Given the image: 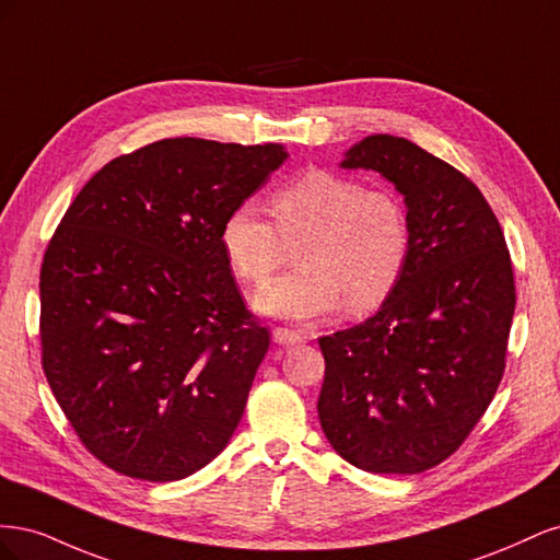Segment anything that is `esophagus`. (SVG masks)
Instances as JSON below:
<instances>
[{
  "label": "esophagus",
  "instance_id": "obj_1",
  "mask_svg": "<svg viewBox=\"0 0 560 560\" xmlns=\"http://www.w3.org/2000/svg\"><path fill=\"white\" fill-rule=\"evenodd\" d=\"M273 341H276L278 346H296V343L306 341V338H303V334H299V331L284 329V327H276V329H273Z\"/></svg>",
  "mask_w": 560,
  "mask_h": 560
}]
</instances>
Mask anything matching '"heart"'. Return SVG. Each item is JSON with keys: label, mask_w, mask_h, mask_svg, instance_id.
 I'll return each mask as SVG.
<instances>
[{"label": "heart", "mask_w": 560, "mask_h": 560, "mask_svg": "<svg viewBox=\"0 0 560 560\" xmlns=\"http://www.w3.org/2000/svg\"><path fill=\"white\" fill-rule=\"evenodd\" d=\"M273 222L249 202L233 208L219 229L233 273L261 284L284 259V243H299V270L252 296V308L308 322L346 308H378L397 287L409 259V219L387 191L358 179L308 171L270 196Z\"/></svg>", "instance_id": "obj_1"}]
</instances>
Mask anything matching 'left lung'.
Instances as JSON below:
<instances>
[{"label": "left lung", "mask_w": 560, "mask_h": 560, "mask_svg": "<svg viewBox=\"0 0 560 560\" xmlns=\"http://www.w3.org/2000/svg\"><path fill=\"white\" fill-rule=\"evenodd\" d=\"M338 165L395 184L409 259L376 315L317 338L319 425L354 467L418 474L457 451L502 381L516 306L510 249L474 182L409 140L369 135Z\"/></svg>", "instance_id": "8db88e82"}]
</instances>
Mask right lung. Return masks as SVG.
Listing matches in <instances>:
<instances>
[{
	"label": "right lung",
	"mask_w": 560,
	"mask_h": 560,
	"mask_svg": "<svg viewBox=\"0 0 560 560\" xmlns=\"http://www.w3.org/2000/svg\"><path fill=\"white\" fill-rule=\"evenodd\" d=\"M282 144L173 138L118 156L67 208L42 264V364L97 460L179 481L222 453L268 350L219 243Z\"/></svg>",
	"instance_id": "obj_1"
}]
</instances>
